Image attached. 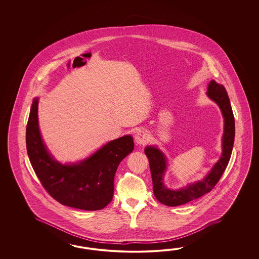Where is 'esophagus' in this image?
<instances>
[{
    "mask_svg": "<svg viewBox=\"0 0 259 259\" xmlns=\"http://www.w3.org/2000/svg\"><path fill=\"white\" fill-rule=\"evenodd\" d=\"M135 141L137 144H140V145L146 144L149 141V134L143 130L139 131L135 135Z\"/></svg>",
    "mask_w": 259,
    "mask_h": 259,
    "instance_id": "1",
    "label": "esophagus"
}]
</instances>
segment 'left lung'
Wrapping results in <instances>:
<instances>
[{
	"label": "left lung",
	"mask_w": 259,
	"mask_h": 259,
	"mask_svg": "<svg viewBox=\"0 0 259 259\" xmlns=\"http://www.w3.org/2000/svg\"><path fill=\"white\" fill-rule=\"evenodd\" d=\"M206 94L220 106L224 118V133L222 137V155L204 179L178 190L167 188L163 183L167 169L166 156L156 146H147L144 149L149 159L154 195L160 203L167 206L172 207L187 203L211 192L225 171L232 155L235 141V118L227 91L222 84L212 79L208 84Z\"/></svg>",
	"instance_id": "1"
}]
</instances>
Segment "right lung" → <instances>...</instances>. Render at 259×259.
Returning <instances> with one entry per match:
<instances>
[{"label":"right lung","instance_id":"right-lung-1","mask_svg":"<svg viewBox=\"0 0 259 259\" xmlns=\"http://www.w3.org/2000/svg\"><path fill=\"white\" fill-rule=\"evenodd\" d=\"M38 103L35 98L26 126V149L41 185L63 205L85 211L102 210L113 198L119 162L134 150L132 136L107 142L77 163L62 164L51 156L41 139Z\"/></svg>","mask_w":259,"mask_h":259}]
</instances>
